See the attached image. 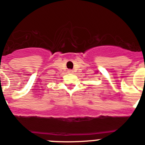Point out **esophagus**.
<instances>
[{
  "instance_id": "1",
  "label": "esophagus",
  "mask_w": 145,
  "mask_h": 145,
  "mask_svg": "<svg viewBox=\"0 0 145 145\" xmlns=\"http://www.w3.org/2000/svg\"><path fill=\"white\" fill-rule=\"evenodd\" d=\"M67 72H68V73H72V72H73V71H72V70H67Z\"/></svg>"
}]
</instances>
